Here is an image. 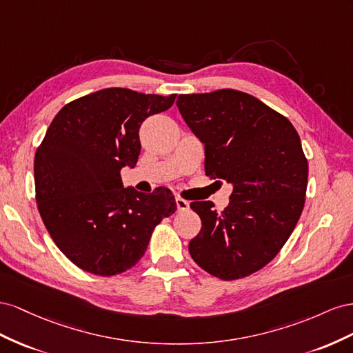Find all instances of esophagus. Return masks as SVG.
Wrapping results in <instances>:
<instances>
[{
  "label": "esophagus",
  "mask_w": 353,
  "mask_h": 353,
  "mask_svg": "<svg viewBox=\"0 0 353 353\" xmlns=\"http://www.w3.org/2000/svg\"><path fill=\"white\" fill-rule=\"evenodd\" d=\"M176 205L179 211H186L189 208V203L183 198H176Z\"/></svg>",
  "instance_id": "esophagus-1"
}]
</instances>
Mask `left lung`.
<instances>
[{"label": "left lung", "mask_w": 353, "mask_h": 353, "mask_svg": "<svg viewBox=\"0 0 353 353\" xmlns=\"http://www.w3.org/2000/svg\"><path fill=\"white\" fill-rule=\"evenodd\" d=\"M176 105L204 143L205 174L234 186L220 213L211 201L190 203L203 226L189 253L216 278H245L279 253L303 211L300 137L284 115L238 90L180 94Z\"/></svg>", "instance_id": "8db88e82"}]
</instances>
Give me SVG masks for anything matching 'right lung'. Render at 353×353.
<instances>
[{"label": "right lung", "mask_w": 353, "mask_h": 353, "mask_svg": "<svg viewBox=\"0 0 353 353\" xmlns=\"http://www.w3.org/2000/svg\"><path fill=\"white\" fill-rule=\"evenodd\" d=\"M176 94L105 88L72 100L50 124L34 161L38 211L59 250L90 274L114 276L143 257L150 235L176 211L167 188H124L121 168L136 167L139 128L173 106Z\"/></svg>", "instance_id": "add662e5"}]
</instances>
